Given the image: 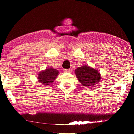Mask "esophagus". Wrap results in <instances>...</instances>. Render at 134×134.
<instances>
[{
	"label": "esophagus",
	"mask_w": 134,
	"mask_h": 134,
	"mask_svg": "<svg viewBox=\"0 0 134 134\" xmlns=\"http://www.w3.org/2000/svg\"><path fill=\"white\" fill-rule=\"evenodd\" d=\"M64 72L66 73H70L71 72V70L70 69H65L64 70Z\"/></svg>",
	"instance_id": "esophagus-1"
}]
</instances>
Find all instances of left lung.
I'll use <instances>...</instances> for the list:
<instances>
[{
  "label": "left lung",
  "mask_w": 134,
  "mask_h": 134,
  "mask_svg": "<svg viewBox=\"0 0 134 134\" xmlns=\"http://www.w3.org/2000/svg\"><path fill=\"white\" fill-rule=\"evenodd\" d=\"M75 74L79 82L85 87L94 86L101 79V75L97 70L87 65L78 67L75 70Z\"/></svg>",
  "instance_id": "left-lung-1"
}]
</instances>
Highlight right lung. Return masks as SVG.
<instances>
[{
	"mask_svg": "<svg viewBox=\"0 0 134 134\" xmlns=\"http://www.w3.org/2000/svg\"><path fill=\"white\" fill-rule=\"evenodd\" d=\"M59 74L58 70L52 67L47 68L39 72L37 76L38 81L44 86H50L59 75Z\"/></svg>",
	"mask_w": 134,
	"mask_h": 134,
	"instance_id": "obj_1",
	"label": "right lung"
}]
</instances>
